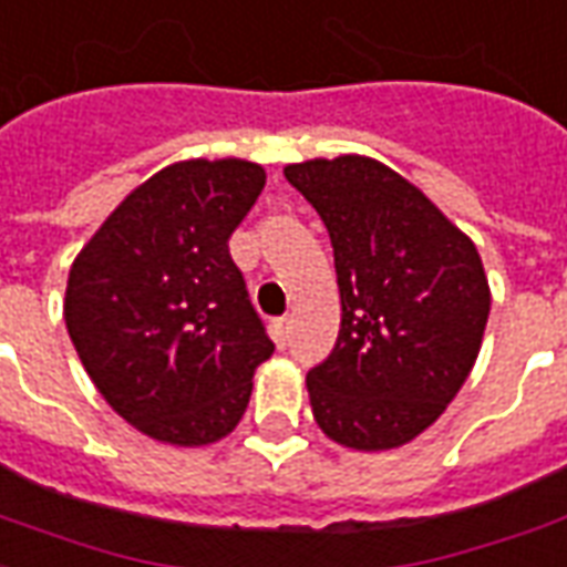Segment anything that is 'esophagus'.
Masks as SVG:
<instances>
[{
	"label": "esophagus",
	"mask_w": 567,
	"mask_h": 567,
	"mask_svg": "<svg viewBox=\"0 0 567 567\" xmlns=\"http://www.w3.org/2000/svg\"><path fill=\"white\" fill-rule=\"evenodd\" d=\"M271 339H275L277 348H284V344L290 341V320H287V317L271 320Z\"/></svg>",
	"instance_id": "obj_1"
}]
</instances>
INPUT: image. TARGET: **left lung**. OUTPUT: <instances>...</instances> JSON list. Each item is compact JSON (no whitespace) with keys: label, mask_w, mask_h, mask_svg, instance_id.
<instances>
[{"label":"left lung","mask_w":567,"mask_h":567,"mask_svg":"<svg viewBox=\"0 0 567 567\" xmlns=\"http://www.w3.org/2000/svg\"><path fill=\"white\" fill-rule=\"evenodd\" d=\"M332 244L341 327L308 372L320 431L357 452L412 443L483 348L492 290L476 244L419 186L367 155L287 164Z\"/></svg>","instance_id":"1"}]
</instances>
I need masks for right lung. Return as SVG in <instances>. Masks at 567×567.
<instances>
[{"label":"right lung","mask_w":567,"mask_h":567,"mask_svg":"<svg viewBox=\"0 0 567 567\" xmlns=\"http://www.w3.org/2000/svg\"><path fill=\"white\" fill-rule=\"evenodd\" d=\"M265 186L244 158L164 167L106 216L66 280L63 320L103 400L158 443L238 427L275 344L228 238Z\"/></svg>","instance_id":"right-lung-1"}]
</instances>
